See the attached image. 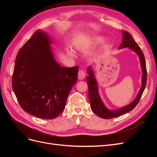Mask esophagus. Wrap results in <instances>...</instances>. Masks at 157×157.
<instances>
[{"mask_svg":"<svg viewBox=\"0 0 157 157\" xmlns=\"http://www.w3.org/2000/svg\"><path fill=\"white\" fill-rule=\"evenodd\" d=\"M85 76H86V74H85V72L84 70H79L78 73V79L80 80H82Z\"/></svg>","mask_w":157,"mask_h":157,"instance_id":"obj_1","label":"esophagus"}]
</instances>
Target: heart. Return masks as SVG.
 Listing matches in <instances>:
<instances>
[{
  "instance_id": "heart-1",
  "label": "heart",
  "mask_w": 157,
  "mask_h": 157,
  "mask_svg": "<svg viewBox=\"0 0 157 157\" xmlns=\"http://www.w3.org/2000/svg\"><path fill=\"white\" fill-rule=\"evenodd\" d=\"M103 40V36H95L94 39L92 40V44H98L99 43H101V42Z\"/></svg>"
}]
</instances>
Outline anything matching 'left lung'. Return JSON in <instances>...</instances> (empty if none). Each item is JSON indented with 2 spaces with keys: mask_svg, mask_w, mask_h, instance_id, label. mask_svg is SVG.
<instances>
[{
  "mask_svg": "<svg viewBox=\"0 0 157 157\" xmlns=\"http://www.w3.org/2000/svg\"><path fill=\"white\" fill-rule=\"evenodd\" d=\"M122 41L118 49L128 48L134 51L138 56L142 71L141 87L138 92V94H137L136 98L130 103L118 109L111 110L105 105L100 97V95L99 94L98 81L96 76L94 75L93 68L92 67V66L88 67L87 69L88 76L86 77V81L88 86V98L90 103V107H91L92 111L96 115L102 118H105V119L118 117L134 109L137 104L138 103L146 86L147 69L144 53L142 52L138 44L133 39V38L129 33H128L127 31H122Z\"/></svg>",
  "mask_w": 157,
  "mask_h": 157,
  "instance_id": "left-lung-1",
  "label": "left lung"
}]
</instances>
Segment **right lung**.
Instances as JSON below:
<instances>
[{"label": "right lung", "instance_id": "1", "mask_svg": "<svg viewBox=\"0 0 157 157\" xmlns=\"http://www.w3.org/2000/svg\"><path fill=\"white\" fill-rule=\"evenodd\" d=\"M46 32L38 29L16 56L12 88L21 108L31 115L53 119L63 112L78 78V66L57 62Z\"/></svg>", "mask_w": 157, "mask_h": 157}]
</instances>
